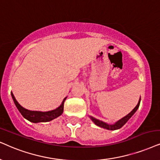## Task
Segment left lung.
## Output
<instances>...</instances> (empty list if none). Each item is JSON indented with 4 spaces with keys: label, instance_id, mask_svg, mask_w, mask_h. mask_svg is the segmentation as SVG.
<instances>
[{
    "label": "left lung",
    "instance_id": "8db88e82",
    "mask_svg": "<svg viewBox=\"0 0 160 160\" xmlns=\"http://www.w3.org/2000/svg\"><path fill=\"white\" fill-rule=\"evenodd\" d=\"M140 100H141V98H139V100L138 101V103H137L136 107H135V108L133 109V110L131 111L130 113H129V114H127L126 116H125L124 117H122V118H121L120 120L117 121V122H114V124H108V123L105 122H103V121H101L100 120H98V119L94 118V117H93L92 116H88V117H89V118L92 120V122H94L95 125H97L99 127H101V128H103L105 129H107V130H111V131L117 130V129L122 128L123 125H124L125 123L128 122L129 119H130L131 117L134 114V113L137 112V110L139 108V104H140Z\"/></svg>",
    "mask_w": 160,
    "mask_h": 160
}]
</instances>
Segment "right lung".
<instances>
[{
    "mask_svg": "<svg viewBox=\"0 0 160 160\" xmlns=\"http://www.w3.org/2000/svg\"><path fill=\"white\" fill-rule=\"evenodd\" d=\"M11 95L12 98L13 99L14 102H15V105L17 107L20 113L22 114V116L27 120L34 123L49 122V121L60 116L62 114V112H63L64 102H65L66 99L67 98V97L64 98L60 106L57 108L54 109V110L48 111V112H40V111H30L23 108V106H21V105L18 103L12 92H11Z\"/></svg>",
    "mask_w": 160,
    "mask_h": 160,
    "instance_id": "add662e5",
    "label": "right lung"
}]
</instances>
